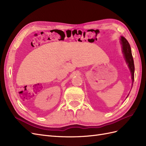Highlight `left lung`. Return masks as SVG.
<instances>
[{
  "label": "left lung",
  "instance_id": "left-lung-1",
  "mask_svg": "<svg viewBox=\"0 0 146 146\" xmlns=\"http://www.w3.org/2000/svg\"><path fill=\"white\" fill-rule=\"evenodd\" d=\"M120 42L122 46V51L123 53V56H124L125 60L126 63L128 64L130 71L131 74V80H132V86H133V82H134V72H135V66H134V61L133 56L131 54V50L130 46V44L127 41V39L122 36H121ZM132 88V86H131ZM129 94H128L127 98L129 96Z\"/></svg>",
  "mask_w": 146,
  "mask_h": 146
}]
</instances>
